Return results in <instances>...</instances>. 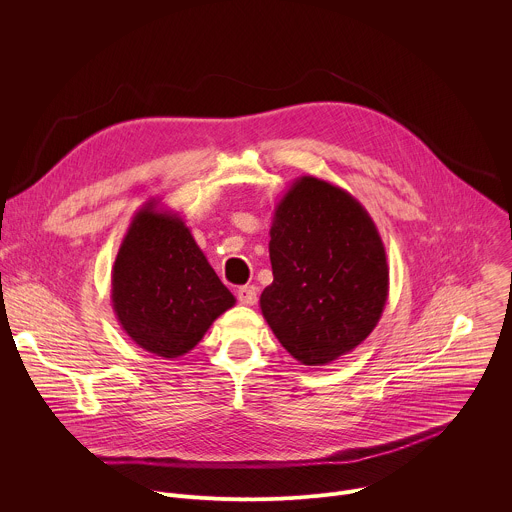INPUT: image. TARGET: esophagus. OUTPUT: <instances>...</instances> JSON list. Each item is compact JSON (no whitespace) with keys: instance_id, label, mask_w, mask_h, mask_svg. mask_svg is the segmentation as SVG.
I'll return each instance as SVG.
<instances>
[{"instance_id":"esophagus-1","label":"esophagus","mask_w":512,"mask_h":512,"mask_svg":"<svg viewBox=\"0 0 512 512\" xmlns=\"http://www.w3.org/2000/svg\"><path fill=\"white\" fill-rule=\"evenodd\" d=\"M237 296H239L241 304L253 306V304H257V287L255 285H243V287L237 289Z\"/></svg>"}]
</instances>
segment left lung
Returning a JSON list of instances; mask_svg holds the SVG:
<instances>
[{
	"mask_svg": "<svg viewBox=\"0 0 512 512\" xmlns=\"http://www.w3.org/2000/svg\"><path fill=\"white\" fill-rule=\"evenodd\" d=\"M269 237L273 283L259 306L281 346L324 367L367 340L389 296L387 253L367 208L302 176L275 204Z\"/></svg>",
	"mask_w": 512,
	"mask_h": 512,
	"instance_id": "obj_1",
	"label": "left lung"
}]
</instances>
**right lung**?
<instances>
[{
	"label": "right lung",
	"mask_w": 512,
	"mask_h": 512,
	"mask_svg": "<svg viewBox=\"0 0 512 512\" xmlns=\"http://www.w3.org/2000/svg\"><path fill=\"white\" fill-rule=\"evenodd\" d=\"M235 302L178 212L150 200L133 214L111 271V306L139 348L184 356Z\"/></svg>",
	"instance_id": "obj_1"
}]
</instances>
